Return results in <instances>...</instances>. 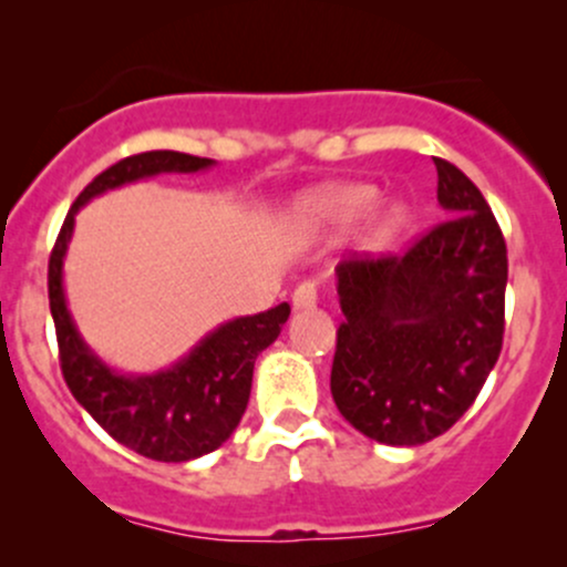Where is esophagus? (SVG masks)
Here are the masks:
<instances>
[{"label": "esophagus", "instance_id": "obj_1", "mask_svg": "<svg viewBox=\"0 0 567 567\" xmlns=\"http://www.w3.org/2000/svg\"><path fill=\"white\" fill-rule=\"evenodd\" d=\"M293 309L296 312H303V309H315V303H317V285L315 282H301L298 285V288L293 290Z\"/></svg>", "mask_w": 567, "mask_h": 567}]
</instances>
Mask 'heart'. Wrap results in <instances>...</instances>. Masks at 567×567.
Wrapping results in <instances>:
<instances>
[{
  "label": "heart",
  "instance_id": "b5f03b06",
  "mask_svg": "<svg viewBox=\"0 0 567 567\" xmlns=\"http://www.w3.org/2000/svg\"><path fill=\"white\" fill-rule=\"evenodd\" d=\"M379 190L369 183H336L303 193L293 204L290 223L301 236L336 234L365 217V241L384 247L412 220L403 202H384L374 207Z\"/></svg>",
  "mask_w": 567,
  "mask_h": 567
}]
</instances>
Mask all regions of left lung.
I'll return each instance as SVG.
<instances>
[{"label": "left lung", "instance_id": "left-lung-1", "mask_svg": "<svg viewBox=\"0 0 567 567\" xmlns=\"http://www.w3.org/2000/svg\"><path fill=\"white\" fill-rule=\"evenodd\" d=\"M433 164L446 220L406 255L336 266L344 322L333 401L354 431L388 446H416L450 431L503 347L506 241L476 185L450 161Z\"/></svg>", "mask_w": 567, "mask_h": 567}]
</instances>
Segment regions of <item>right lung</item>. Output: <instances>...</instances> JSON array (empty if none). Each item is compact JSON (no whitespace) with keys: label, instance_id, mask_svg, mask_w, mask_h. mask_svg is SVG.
<instances>
[{"label":"right lung","instance_id":"obj_1","mask_svg":"<svg viewBox=\"0 0 567 567\" xmlns=\"http://www.w3.org/2000/svg\"><path fill=\"white\" fill-rule=\"evenodd\" d=\"M213 166V158L177 151H151L117 161L85 185L72 204L48 264V298L66 388L117 444L158 463H188L228 441L250 401L255 360L277 341L290 317V303L220 322L169 369L128 374L104 363L74 326L64 293V258L74 215L91 198L155 174H193Z\"/></svg>","mask_w":567,"mask_h":567}]
</instances>
